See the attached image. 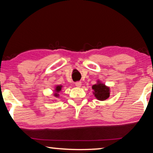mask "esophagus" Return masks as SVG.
Listing matches in <instances>:
<instances>
[{"instance_id":"34e87169","label":"esophagus","mask_w":153,"mask_h":153,"mask_svg":"<svg viewBox=\"0 0 153 153\" xmlns=\"http://www.w3.org/2000/svg\"><path fill=\"white\" fill-rule=\"evenodd\" d=\"M75 85H76L77 87H81L82 82H77L75 83Z\"/></svg>"}]
</instances>
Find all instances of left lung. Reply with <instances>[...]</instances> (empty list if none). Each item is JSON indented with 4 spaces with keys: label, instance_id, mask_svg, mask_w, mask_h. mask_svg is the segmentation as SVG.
I'll list each match as a JSON object with an SVG mask.
<instances>
[{
    "label": "left lung",
    "instance_id": "left-lung-1",
    "mask_svg": "<svg viewBox=\"0 0 153 153\" xmlns=\"http://www.w3.org/2000/svg\"><path fill=\"white\" fill-rule=\"evenodd\" d=\"M92 90H94L93 94L95 98L98 100H105L110 97V88L100 82L97 80V83L92 86Z\"/></svg>",
    "mask_w": 153,
    "mask_h": 153
}]
</instances>
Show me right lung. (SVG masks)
Masks as SVG:
<instances>
[{"label":"right lung","mask_w":153,"mask_h":153,"mask_svg":"<svg viewBox=\"0 0 153 153\" xmlns=\"http://www.w3.org/2000/svg\"><path fill=\"white\" fill-rule=\"evenodd\" d=\"M62 88H63V86H61V85H56L55 88V90H54V97L56 98H58L59 97V93L61 91Z\"/></svg>","instance_id":"obj_1"}]
</instances>
